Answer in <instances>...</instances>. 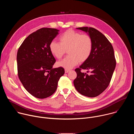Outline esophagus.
I'll use <instances>...</instances> for the list:
<instances>
[{
    "label": "esophagus",
    "instance_id": "34e87169",
    "mask_svg": "<svg viewBox=\"0 0 134 134\" xmlns=\"http://www.w3.org/2000/svg\"><path fill=\"white\" fill-rule=\"evenodd\" d=\"M65 73H68V72L70 71V70H68V69H65Z\"/></svg>",
    "mask_w": 134,
    "mask_h": 134
}]
</instances>
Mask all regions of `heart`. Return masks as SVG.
Returning a JSON list of instances; mask_svg holds the SVG:
<instances>
[{
    "label": "heart",
    "mask_w": 134,
    "mask_h": 134,
    "mask_svg": "<svg viewBox=\"0 0 134 134\" xmlns=\"http://www.w3.org/2000/svg\"><path fill=\"white\" fill-rule=\"evenodd\" d=\"M59 40V43L54 41L50 43L51 53L58 59H62L66 51L69 55L57 63V66L70 69L79 62H86L92 53L93 43L92 37L88 34L68 30L60 36Z\"/></svg>",
    "instance_id": "b5f03b06"
}]
</instances>
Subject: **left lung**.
<instances>
[{"label":"left lung","mask_w":134,"mask_h":134,"mask_svg":"<svg viewBox=\"0 0 134 134\" xmlns=\"http://www.w3.org/2000/svg\"><path fill=\"white\" fill-rule=\"evenodd\" d=\"M87 33L92 37L93 47L89 58L75 70L77 77L74 85L80 94L94 98L101 94L109 86L116 65L114 50L111 43L100 32L93 27L77 28ZM82 69L90 74L82 73Z\"/></svg>","instance_id":"8db88e82"}]
</instances>
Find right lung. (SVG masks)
Here are the masks:
<instances>
[{
	"instance_id": "right-lung-1",
	"label": "right lung",
	"mask_w": 134,
	"mask_h": 134,
	"mask_svg": "<svg viewBox=\"0 0 134 134\" xmlns=\"http://www.w3.org/2000/svg\"><path fill=\"white\" fill-rule=\"evenodd\" d=\"M59 31L51 28L38 30L26 38L17 51L19 79L26 90L38 99L52 95L65 73L63 67L52 68L55 59L49 50L50 43Z\"/></svg>"
}]
</instances>
